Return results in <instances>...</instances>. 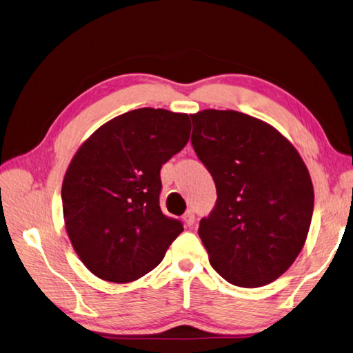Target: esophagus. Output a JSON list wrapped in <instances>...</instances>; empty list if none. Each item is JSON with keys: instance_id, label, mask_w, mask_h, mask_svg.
I'll use <instances>...</instances> for the list:
<instances>
[{"instance_id": "34e87169", "label": "esophagus", "mask_w": 353, "mask_h": 353, "mask_svg": "<svg viewBox=\"0 0 353 353\" xmlns=\"http://www.w3.org/2000/svg\"><path fill=\"white\" fill-rule=\"evenodd\" d=\"M183 222H185V225L186 226H192L194 225V222H196V216H194V211L192 210H188L186 211L185 214H183Z\"/></svg>"}]
</instances>
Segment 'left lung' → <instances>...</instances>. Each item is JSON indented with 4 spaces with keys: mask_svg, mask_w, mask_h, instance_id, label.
I'll return each instance as SVG.
<instances>
[{
    "mask_svg": "<svg viewBox=\"0 0 353 353\" xmlns=\"http://www.w3.org/2000/svg\"><path fill=\"white\" fill-rule=\"evenodd\" d=\"M191 142L214 179L217 202L199 236L210 263L241 288L285 274L307 239L314 186L294 145L268 122L234 110L191 114Z\"/></svg>",
    "mask_w": 353,
    "mask_h": 353,
    "instance_id": "obj_1",
    "label": "left lung"
}]
</instances>
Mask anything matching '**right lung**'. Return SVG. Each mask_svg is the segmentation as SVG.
I'll use <instances>...</instances> for the list:
<instances>
[{
	"label": "right lung",
	"mask_w": 353,
	"mask_h": 353,
	"mask_svg": "<svg viewBox=\"0 0 353 353\" xmlns=\"http://www.w3.org/2000/svg\"><path fill=\"white\" fill-rule=\"evenodd\" d=\"M190 133L186 113L137 108L103 123L76 151L62 181V211L74 252L96 277H143L183 231L163 216L159 194L162 165Z\"/></svg>",
	"instance_id": "obj_1"
}]
</instances>
